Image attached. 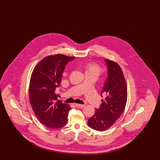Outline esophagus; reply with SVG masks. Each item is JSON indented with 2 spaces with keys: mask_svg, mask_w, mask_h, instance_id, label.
Instances as JSON below:
<instances>
[{
  "mask_svg": "<svg viewBox=\"0 0 160 160\" xmlns=\"http://www.w3.org/2000/svg\"><path fill=\"white\" fill-rule=\"evenodd\" d=\"M75 104L77 107H80V108H83L85 106L84 104Z\"/></svg>",
  "mask_w": 160,
  "mask_h": 160,
  "instance_id": "obj_1",
  "label": "esophagus"
}]
</instances>
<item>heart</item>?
<instances>
[{"mask_svg":"<svg viewBox=\"0 0 160 160\" xmlns=\"http://www.w3.org/2000/svg\"><path fill=\"white\" fill-rule=\"evenodd\" d=\"M104 69L101 67L94 62L88 63L86 67V72L94 74L97 76V77L102 73Z\"/></svg>","mask_w":160,"mask_h":160,"instance_id":"heart-1","label":"heart"}]
</instances>
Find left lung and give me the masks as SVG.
<instances>
[{"instance_id":"obj_1","label":"left lung","mask_w":160,"mask_h":160,"mask_svg":"<svg viewBox=\"0 0 160 160\" xmlns=\"http://www.w3.org/2000/svg\"><path fill=\"white\" fill-rule=\"evenodd\" d=\"M108 77L101 92L106 98L101 99L99 109L88 121L92 129L104 131L110 128L123 112L127 101V85L120 66L113 61L106 59Z\"/></svg>"}]
</instances>
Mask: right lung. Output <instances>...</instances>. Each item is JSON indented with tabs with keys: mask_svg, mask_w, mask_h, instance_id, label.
Wrapping results in <instances>:
<instances>
[{
	"mask_svg": "<svg viewBox=\"0 0 160 160\" xmlns=\"http://www.w3.org/2000/svg\"><path fill=\"white\" fill-rule=\"evenodd\" d=\"M74 58L62 54L49 55L39 61L32 71L30 104L38 121L48 128H61L68 121L71 108L57 100L55 89L61 83L66 64Z\"/></svg>",
	"mask_w": 160,
	"mask_h": 160,
	"instance_id": "add662e5",
	"label": "right lung"
}]
</instances>
